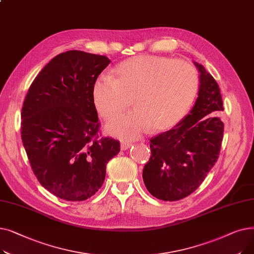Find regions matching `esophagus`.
I'll list each match as a JSON object with an SVG mask.
<instances>
[{"mask_svg": "<svg viewBox=\"0 0 254 254\" xmlns=\"http://www.w3.org/2000/svg\"><path fill=\"white\" fill-rule=\"evenodd\" d=\"M130 147H131V144L130 143L124 142V143H122V145H120V148H122V150H127V149H128Z\"/></svg>", "mask_w": 254, "mask_h": 254, "instance_id": "esophagus-1", "label": "esophagus"}]
</instances>
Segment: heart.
Wrapping results in <instances>:
<instances>
[{"label": "heart", "instance_id": "obj_1", "mask_svg": "<svg viewBox=\"0 0 254 254\" xmlns=\"http://www.w3.org/2000/svg\"><path fill=\"white\" fill-rule=\"evenodd\" d=\"M198 75L182 60L140 56L120 63L113 76H99L91 88V99L99 115L111 119L129 105L135 111L115 118L109 132L134 140L150 127L162 131L175 127L188 114L196 97Z\"/></svg>", "mask_w": 254, "mask_h": 254}]
</instances>
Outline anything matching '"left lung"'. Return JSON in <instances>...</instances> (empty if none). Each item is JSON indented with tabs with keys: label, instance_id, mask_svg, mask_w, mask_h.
I'll list each match as a JSON object with an SVG mask.
<instances>
[{
	"label": "left lung",
	"instance_id": "8db88e82",
	"mask_svg": "<svg viewBox=\"0 0 254 254\" xmlns=\"http://www.w3.org/2000/svg\"><path fill=\"white\" fill-rule=\"evenodd\" d=\"M197 98L190 114L170 130L150 139L151 156L143 169L146 189L163 201H178L192 193L217 162L223 123L220 89L202 64Z\"/></svg>",
	"mask_w": 254,
	"mask_h": 254
}]
</instances>
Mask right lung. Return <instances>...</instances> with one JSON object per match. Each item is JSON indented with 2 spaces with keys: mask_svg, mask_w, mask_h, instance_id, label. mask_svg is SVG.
<instances>
[{
  "mask_svg": "<svg viewBox=\"0 0 254 254\" xmlns=\"http://www.w3.org/2000/svg\"><path fill=\"white\" fill-rule=\"evenodd\" d=\"M105 56L69 50L41 70L23 102L21 140L35 176L65 201H84L104 183L119 141L99 138L92 84L110 64Z\"/></svg>",
  "mask_w": 254,
  "mask_h": 254,
  "instance_id": "obj_1",
  "label": "right lung"
}]
</instances>
